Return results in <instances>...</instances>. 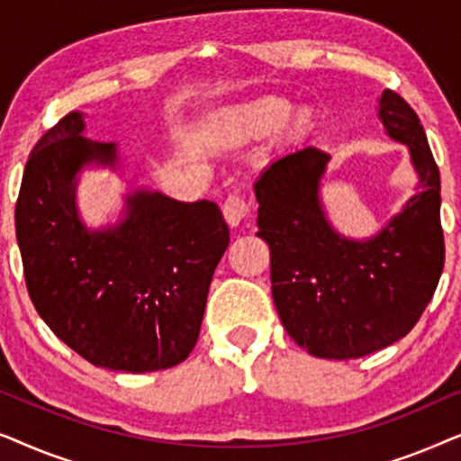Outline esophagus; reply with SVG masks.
Here are the masks:
<instances>
[{
  "mask_svg": "<svg viewBox=\"0 0 461 461\" xmlns=\"http://www.w3.org/2000/svg\"><path fill=\"white\" fill-rule=\"evenodd\" d=\"M222 213H224L226 222H229L230 226H237L249 216L251 205H249V201L243 197V194H229L222 205Z\"/></svg>",
  "mask_w": 461,
  "mask_h": 461,
  "instance_id": "obj_1",
  "label": "esophagus"
}]
</instances>
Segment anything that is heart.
Here are the masks:
<instances>
[{
	"label": "heart",
	"mask_w": 461,
	"mask_h": 461,
	"mask_svg": "<svg viewBox=\"0 0 461 461\" xmlns=\"http://www.w3.org/2000/svg\"><path fill=\"white\" fill-rule=\"evenodd\" d=\"M289 111H292V106L287 100L262 98L239 111L235 115V125L245 134H267L285 122ZM292 123L295 130H300L306 123V113H295Z\"/></svg>",
	"instance_id": "heart-1"
}]
</instances>
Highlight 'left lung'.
<instances>
[{"label":"left lung","instance_id":"obj_1","mask_svg":"<svg viewBox=\"0 0 461 461\" xmlns=\"http://www.w3.org/2000/svg\"><path fill=\"white\" fill-rule=\"evenodd\" d=\"M380 117L390 138L411 150L421 193L371 241H346L327 224L319 203L330 161L323 150H294L254 185L276 312L294 342L319 358H358L405 338L443 273L440 176L426 131L393 90L382 94Z\"/></svg>","mask_w":461,"mask_h":461}]
</instances>
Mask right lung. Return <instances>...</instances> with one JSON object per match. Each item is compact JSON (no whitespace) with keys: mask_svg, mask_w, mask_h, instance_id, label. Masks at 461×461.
Wrapping results in <instances>:
<instances>
[{"mask_svg":"<svg viewBox=\"0 0 461 461\" xmlns=\"http://www.w3.org/2000/svg\"><path fill=\"white\" fill-rule=\"evenodd\" d=\"M68 113L31 150L16 199V239L31 302L79 357L113 371H159L191 355L207 292L229 248L212 201L136 193L115 230L86 232L73 178L87 161L115 166V144L90 142Z\"/></svg>","mask_w":461,"mask_h":461,"instance_id":"add662e5","label":"right lung"}]
</instances>
